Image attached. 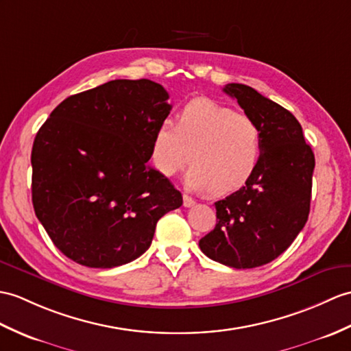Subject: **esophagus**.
<instances>
[{"instance_id": "esophagus-1", "label": "esophagus", "mask_w": 351, "mask_h": 351, "mask_svg": "<svg viewBox=\"0 0 351 351\" xmlns=\"http://www.w3.org/2000/svg\"><path fill=\"white\" fill-rule=\"evenodd\" d=\"M182 199H184V206H185V208H191V206H194V205H195L194 199H191L190 195L184 194V195H182Z\"/></svg>"}]
</instances>
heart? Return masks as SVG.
I'll use <instances>...</instances> for the list:
<instances>
[{
  "mask_svg": "<svg viewBox=\"0 0 351 351\" xmlns=\"http://www.w3.org/2000/svg\"><path fill=\"white\" fill-rule=\"evenodd\" d=\"M151 157L167 178L191 162L186 189L224 195L245 185L256 172L262 157V133L245 113L199 99L179 112L176 125L166 119L157 127Z\"/></svg>",
  "mask_w": 351,
  "mask_h": 351,
  "instance_id": "obj_1",
  "label": "heart"
}]
</instances>
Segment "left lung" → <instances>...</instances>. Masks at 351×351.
Here are the masks:
<instances>
[{
  "instance_id": "1",
  "label": "left lung",
  "mask_w": 351,
  "mask_h": 351,
  "mask_svg": "<svg viewBox=\"0 0 351 351\" xmlns=\"http://www.w3.org/2000/svg\"><path fill=\"white\" fill-rule=\"evenodd\" d=\"M223 91L257 122L262 157L247 184L215 202V229L199 241L203 254L234 269L272 262L304 229L315 158L299 121L254 88L227 84Z\"/></svg>"
}]
</instances>
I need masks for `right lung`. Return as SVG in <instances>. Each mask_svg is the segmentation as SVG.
<instances>
[{
	"mask_svg": "<svg viewBox=\"0 0 351 351\" xmlns=\"http://www.w3.org/2000/svg\"><path fill=\"white\" fill-rule=\"evenodd\" d=\"M148 79L110 80L60 103L31 152L32 205L64 256L109 269L151 247L158 219L182 194L148 166L172 106Z\"/></svg>",
	"mask_w": 351,
	"mask_h": 351,
	"instance_id": "add662e5",
	"label": "right lung"
}]
</instances>
